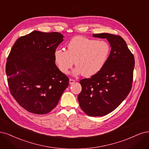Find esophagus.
Segmentation results:
<instances>
[{"instance_id":"obj_1","label":"esophagus","mask_w":149,"mask_h":149,"mask_svg":"<svg viewBox=\"0 0 149 149\" xmlns=\"http://www.w3.org/2000/svg\"><path fill=\"white\" fill-rule=\"evenodd\" d=\"M75 80H74V79H69V84H70V85L74 84L75 83Z\"/></svg>"}]
</instances>
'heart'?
Listing matches in <instances>:
<instances>
[{
    "label": "heart",
    "instance_id": "b5f03b06",
    "mask_svg": "<svg viewBox=\"0 0 149 149\" xmlns=\"http://www.w3.org/2000/svg\"><path fill=\"white\" fill-rule=\"evenodd\" d=\"M68 49L57 48L54 52V61L63 74H68L74 64V75L92 77L102 70L110 54L111 47L104 41H97L84 36L73 38L67 45Z\"/></svg>",
    "mask_w": 149,
    "mask_h": 149
}]
</instances>
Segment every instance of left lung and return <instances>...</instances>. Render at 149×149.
Returning a JSON list of instances; mask_svg holds the SVG:
<instances>
[{
  "instance_id": "obj_1",
  "label": "left lung",
  "mask_w": 149,
  "mask_h": 149,
  "mask_svg": "<svg viewBox=\"0 0 149 149\" xmlns=\"http://www.w3.org/2000/svg\"><path fill=\"white\" fill-rule=\"evenodd\" d=\"M93 36L107 38L111 52L102 70L80 81L82 89L78 100L81 109L88 116H102L116 109L130 92L135 61L122 37L109 33Z\"/></svg>"
}]
</instances>
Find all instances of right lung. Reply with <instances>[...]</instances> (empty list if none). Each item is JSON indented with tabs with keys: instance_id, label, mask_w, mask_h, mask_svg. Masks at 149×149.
<instances>
[{
	"instance_id": "1",
	"label": "right lung",
	"mask_w": 149,
	"mask_h": 149,
	"mask_svg": "<svg viewBox=\"0 0 149 149\" xmlns=\"http://www.w3.org/2000/svg\"><path fill=\"white\" fill-rule=\"evenodd\" d=\"M64 36L58 32L33 31L16 41L7 57L6 72L10 93L26 111L49 113L69 85L59 70L54 52Z\"/></svg>"
}]
</instances>
